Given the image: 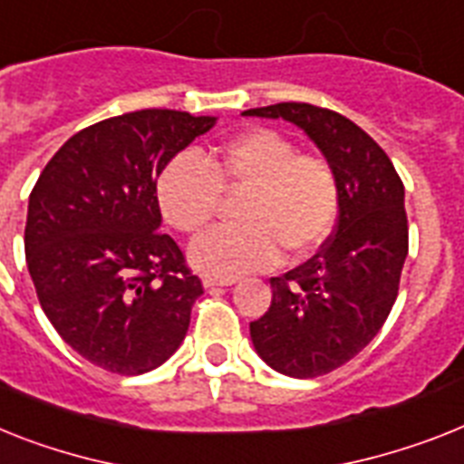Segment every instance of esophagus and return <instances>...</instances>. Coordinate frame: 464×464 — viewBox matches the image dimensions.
Segmentation results:
<instances>
[{"instance_id": "esophagus-1", "label": "esophagus", "mask_w": 464, "mask_h": 464, "mask_svg": "<svg viewBox=\"0 0 464 464\" xmlns=\"http://www.w3.org/2000/svg\"><path fill=\"white\" fill-rule=\"evenodd\" d=\"M235 277H213V275H206L204 277V286L206 289H213V286H229L235 285Z\"/></svg>"}]
</instances>
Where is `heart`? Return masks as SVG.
<instances>
[{"label": "heart", "instance_id": "heart-1", "mask_svg": "<svg viewBox=\"0 0 464 464\" xmlns=\"http://www.w3.org/2000/svg\"><path fill=\"white\" fill-rule=\"evenodd\" d=\"M223 189L246 191L244 225L210 229L191 244L194 266L216 277L267 270L282 251L304 258L332 235L342 208L334 166L267 128L229 137L208 159L172 156L156 179V201L170 227L198 235L216 218Z\"/></svg>", "mask_w": 464, "mask_h": 464}]
</instances>
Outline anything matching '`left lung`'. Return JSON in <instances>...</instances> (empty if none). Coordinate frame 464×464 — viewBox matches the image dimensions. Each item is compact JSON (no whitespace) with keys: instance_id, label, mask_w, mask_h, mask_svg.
<instances>
[{"instance_id":"left-lung-1","label":"left lung","mask_w":464,"mask_h":464,"mask_svg":"<svg viewBox=\"0 0 464 464\" xmlns=\"http://www.w3.org/2000/svg\"><path fill=\"white\" fill-rule=\"evenodd\" d=\"M244 116L298 125L339 175L334 235L304 266L270 279L273 304L251 323L256 351L273 370L320 377L361 353L396 304L408 256L403 182L384 149L336 111L285 102Z\"/></svg>"}]
</instances>
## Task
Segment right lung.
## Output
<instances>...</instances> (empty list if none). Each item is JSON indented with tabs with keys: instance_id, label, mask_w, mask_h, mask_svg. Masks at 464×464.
<instances>
[{
	"instance_id": "1",
	"label": "right lung",
	"mask_w": 464,
	"mask_h": 464,
	"mask_svg": "<svg viewBox=\"0 0 464 464\" xmlns=\"http://www.w3.org/2000/svg\"><path fill=\"white\" fill-rule=\"evenodd\" d=\"M216 118L144 109L80 130L30 191L25 263L61 339L116 374L166 362L189 329L201 279L159 232L156 179Z\"/></svg>"
}]
</instances>
